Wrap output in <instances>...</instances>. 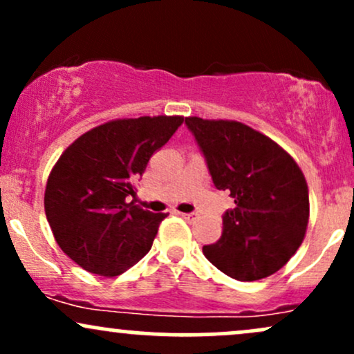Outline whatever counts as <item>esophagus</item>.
Returning a JSON list of instances; mask_svg holds the SVG:
<instances>
[{"label": "esophagus", "mask_w": 354, "mask_h": 354, "mask_svg": "<svg viewBox=\"0 0 354 354\" xmlns=\"http://www.w3.org/2000/svg\"><path fill=\"white\" fill-rule=\"evenodd\" d=\"M185 219H194L196 218V213H180Z\"/></svg>", "instance_id": "34e87169"}]
</instances>
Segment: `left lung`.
Listing matches in <instances>:
<instances>
[{
    "mask_svg": "<svg viewBox=\"0 0 354 354\" xmlns=\"http://www.w3.org/2000/svg\"><path fill=\"white\" fill-rule=\"evenodd\" d=\"M214 186L230 191L221 238L203 246L219 271L238 281L276 273L301 245L310 218L308 185L273 140L238 121L185 118Z\"/></svg>",
    "mask_w": 354,
    "mask_h": 354,
    "instance_id": "left-lung-1",
    "label": "left lung"
}]
</instances>
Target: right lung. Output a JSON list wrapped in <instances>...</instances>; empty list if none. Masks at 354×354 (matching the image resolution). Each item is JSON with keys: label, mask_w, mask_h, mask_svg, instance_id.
Wrapping results in <instances>:
<instances>
[{"label": "right lung", "mask_w": 354, "mask_h": 354, "mask_svg": "<svg viewBox=\"0 0 354 354\" xmlns=\"http://www.w3.org/2000/svg\"><path fill=\"white\" fill-rule=\"evenodd\" d=\"M183 121V116L109 121L61 154L48 178L44 211L56 243L76 265L118 276L151 250L166 214L136 205L135 183Z\"/></svg>", "instance_id": "right-lung-1"}]
</instances>
